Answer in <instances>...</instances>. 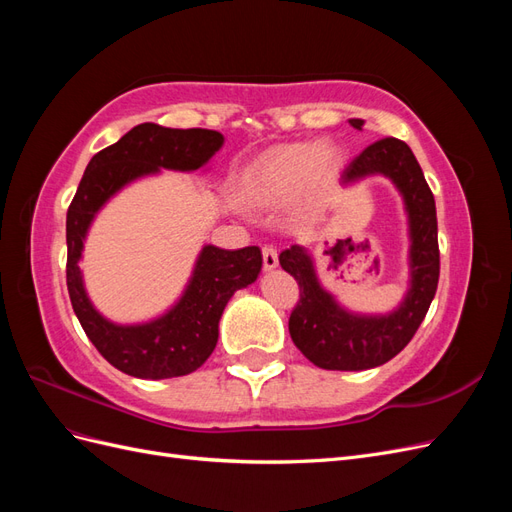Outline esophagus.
<instances>
[{
	"label": "esophagus",
	"instance_id": "obj_1",
	"mask_svg": "<svg viewBox=\"0 0 512 512\" xmlns=\"http://www.w3.org/2000/svg\"><path fill=\"white\" fill-rule=\"evenodd\" d=\"M277 250L273 245H265L262 247V265H265V269L267 271H271V269H275L277 267Z\"/></svg>",
	"mask_w": 512,
	"mask_h": 512
}]
</instances>
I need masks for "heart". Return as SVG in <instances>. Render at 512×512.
<instances>
[{
  "label": "heart",
  "mask_w": 512,
  "mask_h": 512,
  "mask_svg": "<svg viewBox=\"0 0 512 512\" xmlns=\"http://www.w3.org/2000/svg\"><path fill=\"white\" fill-rule=\"evenodd\" d=\"M335 164V151L320 143H297L269 151L245 175V188L262 205H280Z\"/></svg>",
  "instance_id": "heart-1"
}]
</instances>
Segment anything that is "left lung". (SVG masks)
<instances>
[{
    "mask_svg": "<svg viewBox=\"0 0 512 512\" xmlns=\"http://www.w3.org/2000/svg\"><path fill=\"white\" fill-rule=\"evenodd\" d=\"M361 130L363 119H350ZM369 175L389 177L404 198L410 232V286L404 301L384 316L352 314L318 282L314 260L305 247L290 245L280 265L299 284V303L288 329L294 346L322 369L361 371L391 361L408 346L438 288L440 250L436 200L412 149L399 138H382L363 149L342 173L344 185Z\"/></svg>",
    "mask_w": 512,
    "mask_h": 512,
    "instance_id": "obj_1",
    "label": "left lung"
}]
</instances>
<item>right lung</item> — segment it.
I'll return each instance as SVG.
<instances>
[{
	"label": "right lung",
	"mask_w": 512,
	"mask_h": 512,
	"mask_svg": "<svg viewBox=\"0 0 512 512\" xmlns=\"http://www.w3.org/2000/svg\"><path fill=\"white\" fill-rule=\"evenodd\" d=\"M224 145L215 130L162 128L141 123L111 147L89 160L66 218L68 265L66 282L74 314L104 359L119 371L143 380H164L192 374L218 344V327L226 303L239 288L250 286L262 267L256 245L222 250L205 245L181 299L156 320L117 324L91 305L83 275L81 254L87 230L96 213L128 183L168 170H198Z\"/></svg>",
	"instance_id": "1"
}]
</instances>
